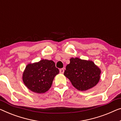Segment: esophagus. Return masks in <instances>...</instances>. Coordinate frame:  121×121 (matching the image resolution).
<instances>
[{
  "mask_svg": "<svg viewBox=\"0 0 121 121\" xmlns=\"http://www.w3.org/2000/svg\"><path fill=\"white\" fill-rule=\"evenodd\" d=\"M60 73L61 74H63L64 73V68H61L60 69Z\"/></svg>",
  "mask_w": 121,
  "mask_h": 121,
  "instance_id": "esophagus-1",
  "label": "esophagus"
}]
</instances>
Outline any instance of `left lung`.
I'll use <instances>...</instances> for the list:
<instances>
[{
	"mask_svg": "<svg viewBox=\"0 0 121 121\" xmlns=\"http://www.w3.org/2000/svg\"><path fill=\"white\" fill-rule=\"evenodd\" d=\"M101 70L92 61L72 57L66 67L64 75L79 91H85L95 86L100 78Z\"/></svg>",
	"mask_w": 121,
	"mask_h": 121,
	"instance_id": "obj_1",
	"label": "left lung"
}]
</instances>
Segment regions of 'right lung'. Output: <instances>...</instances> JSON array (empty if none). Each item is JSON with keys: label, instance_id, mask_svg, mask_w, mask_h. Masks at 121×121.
<instances>
[{"label": "right lung", "instance_id": "add662e5", "mask_svg": "<svg viewBox=\"0 0 121 121\" xmlns=\"http://www.w3.org/2000/svg\"><path fill=\"white\" fill-rule=\"evenodd\" d=\"M59 73L53 61L42 59L28 64L22 75L23 82L29 90L37 93H45L51 87L54 77Z\"/></svg>", "mask_w": 121, "mask_h": 121}]
</instances>
